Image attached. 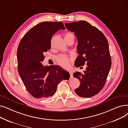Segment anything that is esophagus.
Returning a JSON list of instances; mask_svg holds the SVG:
<instances>
[{"label": "esophagus", "instance_id": "obj_1", "mask_svg": "<svg viewBox=\"0 0 128 128\" xmlns=\"http://www.w3.org/2000/svg\"><path fill=\"white\" fill-rule=\"evenodd\" d=\"M69 73H70V77H73V73H72V72L71 70H70L69 71Z\"/></svg>", "mask_w": 128, "mask_h": 128}]
</instances>
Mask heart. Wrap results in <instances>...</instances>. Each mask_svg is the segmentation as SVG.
<instances>
[{"instance_id": "1", "label": "heart", "mask_w": 128, "mask_h": 128, "mask_svg": "<svg viewBox=\"0 0 128 128\" xmlns=\"http://www.w3.org/2000/svg\"><path fill=\"white\" fill-rule=\"evenodd\" d=\"M74 38L75 36L74 33L71 32L66 33L64 35V38L65 41L69 39H72L74 41ZM56 61L59 65L64 68L68 67L70 64V58L64 55H60L58 56L56 58Z\"/></svg>"}]
</instances>
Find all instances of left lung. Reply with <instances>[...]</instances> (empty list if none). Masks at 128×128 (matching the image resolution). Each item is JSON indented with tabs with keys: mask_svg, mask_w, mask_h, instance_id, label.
I'll list each match as a JSON object with an SVG mask.
<instances>
[{
	"mask_svg": "<svg viewBox=\"0 0 128 128\" xmlns=\"http://www.w3.org/2000/svg\"><path fill=\"white\" fill-rule=\"evenodd\" d=\"M68 30L74 33L78 40L79 56L75 65L80 67L86 64L84 74L76 72L74 77L78 79L80 86L75 90L78 96L89 98L97 95L104 87L112 66L107 39L95 26L86 21L65 24Z\"/></svg>",
	"mask_w": 128,
	"mask_h": 128,
	"instance_id": "obj_1",
	"label": "left lung"
}]
</instances>
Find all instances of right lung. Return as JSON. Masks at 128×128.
<instances>
[{
    "mask_svg": "<svg viewBox=\"0 0 128 128\" xmlns=\"http://www.w3.org/2000/svg\"><path fill=\"white\" fill-rule=\"evenodd\" d=\"M65 29L62 22H42L28 31L19 43L16 54L19 74L28 92L36 98L52 96L59 82L70 78L68 72L60 66L42 64L44 53L51 49L52 36Z\"/></svg>",
    "mask_w": 128,
    "mask_h": 128,
    "instance_id": "obj_1",
    "label": "right lung"
}]
</instances>
